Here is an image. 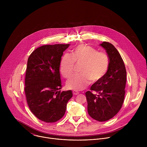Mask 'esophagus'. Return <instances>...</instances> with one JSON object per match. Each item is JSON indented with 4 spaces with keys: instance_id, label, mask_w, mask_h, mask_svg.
<instances>
[{
    "instance_id": "34e87169",
    "label": "esophagus",
    "mask_w": 147,
    "mask_h": 147,
    "mask_svg": "<svg viewBox=\"0 0 147 147\" xmlns=\"http://www.w3.org/2000/svg\"><path fill=\"white\" fill-rule=\"evenodd\" d=\"M73 94H74V95H78V94H79V92H78V91H76V90H74V91H73Z\"/></svg>"
}]
</instances>
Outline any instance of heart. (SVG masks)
I'll use <instances>...</instances> for the list:
<instances>
[{
	"label": "heart",
	"instance_id": "obj_1",
	"mask_svg": "<svg viewBox=\"0 0 147 147\" xmlns=\"http://www.w3.org/2000/svg\"><path fill=\"white\" fill-rule=\"evenodd\" d=\"M76 62H84L80 72L74 74L66 82L69 89L80 91L84 89L90 82H96L102 78L108 71L109 59L103 52H99L95 48L79 45L72 51V55L65 53L63 56L60 65V71L64 77L69 78L73 73Z\"/></svg>",
	"mask_w": 147,
	"mask_h": 147
}]
</instances>
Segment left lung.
<instances>
[{
	"label": "left lung",
	"instance_id": "left-lung-1",
	"mask_svg": "<svg viewBox=\"0 0 147 147\" xmlns=\"http://www.w3.org/2000/svg\"><path fill=\"white\" fill-rule=\"evenodd\" d=\"M105 49L109 65L107 72L86 92L89 115L99 121H107L114 117L123 103L126 84V70L123 60L116 48L103 42L99 45Z\"/></svg>",
	"mask_w": 147,
	"mask_h": 147
}]
</instances>
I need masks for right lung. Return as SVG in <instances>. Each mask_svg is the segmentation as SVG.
<instances>
[{
	"instance_id": "obj_1",
	"label": "right lung",
	"mask_w": 147,
	"mask_h": 147,
	"mask_svg": "<svg viewBox=\"0 0 147 147\" xmlns=\"http://www.w3.org/2000/svg\"><path fill=\"white\" fill-rule=\"evenodd\" d=\"M70 44L47 45L38 48L27 61L25 93L32 113L46 123L58 121L64 116L71 90L61 88L60 65L63 52Z\"/></svg>"
}]
</instances>
